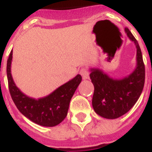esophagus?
Returning <instances> with one entry per match:
<instances>
[{"label":"esophagus","mask_w":152,"mask_h":152,"mask_svg":"<svg viewBox=\"0 0 152 152\" xmlns=\"http://www.w3.org/2000/svg\"><path fill=\"white\" fill-rule=\"evenodd\" d=\"M80 74L82 76V78L84 80L88 79L89 77V75H88V71L87 67H82L81 69L80 70Z\"/></svg>","instance_id":"esophagus-1"}]
</instances>
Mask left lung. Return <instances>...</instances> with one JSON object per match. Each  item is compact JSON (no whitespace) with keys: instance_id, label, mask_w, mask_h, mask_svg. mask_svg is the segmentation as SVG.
Instances as JSON below:
<instances>
[{"instance_id":"obj_1","label":"left lung","mask_w":152,"mask_h":152,"mask_svg":"<svg viewBox=\"0 0 152 152\" xmlns=\"http://www.w3.org/2000/svg\"><path fill=\"white\" fill-rule=\"evenodd\" d=\"M128 38L137 48V66L130 75L115 80L99 69L92 68L91 80L94 85L93 110L104 118L115 119L126 113L133 107L142 93L145 82V66L138 41L128 28L125 29Z\"/></svg>"}]
</instances>
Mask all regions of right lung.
<instances>
[{"label":"right lung","instance_id":"add662e5","mask_svg":"<svg viewBox=\"0 0 152 152\" xmlns=\"http://www.w3.org/2000/svg\"><path fill=\"white\" fill-rule=\"evenodd\" d=\"M11 51L7 60V78L10 95L18 110L30 121L42 126H55L66 118L73 94L81 82L77 75L72 80L59 87L48 96L35 100L26 96L13 82L11 75Z\"/></svg>","mask_w":152,"mask_h":152}]
</instances>
